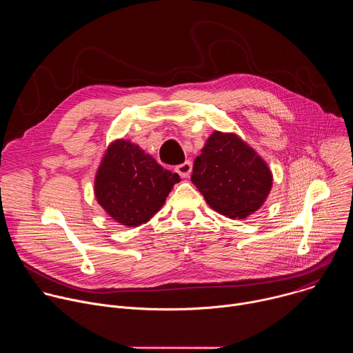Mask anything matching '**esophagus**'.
<instances>
[{
	"label": "esophagus",
	"mask_w": 353,
	"mask_h": 353,
	"mask_svg": "<svg viewBox=\"0 0 353 353\" xmlns=\"http://www.w3.org/2000/svg\"><path fill=\"white\" fill-rule=\"evenodd\" d=\"M191 169H192V166H191V162H190V161H185V162H183L181 165H177L174 170L179 173V176H180V177L185 179V177H188V176H190V173H191Z\"/></svg>",
	"instance_id": "34e87169"
}]
</instances>
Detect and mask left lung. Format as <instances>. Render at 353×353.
Here are the masks:
<instances>
[{"label": "left lung", "instance_id": "obj_1", "mask_svg": "<svg viewBox=\"0 0 353 353\" xmlns=\"http://www.w3.org/2000/svg\"><path fill=\"white\" fill-rule=\"evenodd\" d=\"M191 181L214 211L245 219L267 201L272 172L237 134L214 131L194 161Z\"/></svg>", "mask_w": 353, "mask_h": 353}]
</instances>
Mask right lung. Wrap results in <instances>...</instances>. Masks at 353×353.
<instances>
[{"label":"right lung","mask_w":353,"mask_h":353,"mask_svg":"<svg viewBox=\"0 0 353 353\" xmlns=\"http://www.w3.org/2000/svg\"><path fill=\"white\" fill-rule=\"evenodd\" d=\"M180 176L128 139L109 143L94 176V196L109 216L125 228L152 219Z\"/></svg>","instance_id":"1"}]
</instances>
